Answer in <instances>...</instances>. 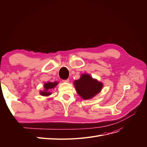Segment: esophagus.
Masks as SVG:
<instances>
[{"label": "esophagus", "instance_id": "obj_1", "mask_svg": "<svg viewBox=\"0 0 147 147\" xmlns=\"http://www.w3.org/2000/svg\"><path fill=\"white\" fill-rule=\"evenodd\" d=\"M64 82H65V83H68L69 82V79H67V80H63Z\"/></svg>", "mask_w": 147, "mask_h": 147}]
</instances>
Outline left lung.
I'll use <instances>...</instances> for the list:
<instances>
[{
	"label": "left lung",
	"instance_id": "8db88e82",
	"mask_svg": "<svg viewBox=\"0 0 147 147\" xmlns=\"http://www.w3.org/2000/svg\"><path fill=\"white\" fill-rule=\"evenodd\" d=\"M77 93L83 99H90L101 91L103 83L86 73L81 74L80 78L73 82Z\"/></svg>",
	"mask_w": 147,
	"mask_h": 147
}]
</instances>
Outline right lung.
<instances>
[{
  "label": "right lung",
  "mask_w": 147,
  "mask_h": 147,
  "mask_svg": "<svg viewBox=\"0 0 147 147\" xmlns=\"http://www.w3.org/2000/svg\"><path fill=\"white\" fill-rule=\"evenodd\" d=\"M58 83H59L58 82H49L48 83H45L43 85L44 90L40 91L39 94L42 96H48L51 95L52 94L51 90L55 88Z\"/></svg>",
  "instance_id": "right-lung-1"
}]
</instances>
